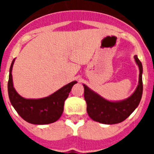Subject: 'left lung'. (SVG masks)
<instances>
[{"label":"left lung","instance_id":"1","mask_svg":"<svg viewBox=\"0 0 154 154\" xmlns=\"http://www.w3.org/2000/svg\"><path fill=\"white\" fill-rule=\"evenodd\" d=\"M134 58L140 69L139 84L135 92L127 99L119 102L108 101L83 85L87 112L94 121L103 124H116L129 117L138 106L143 94V66L137 55H135Z\"/></svg>","mask_w":154,"mask_h":154}]
</instances>
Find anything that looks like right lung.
I'll use <instances>...</instances> for the list:
<instances>
[{"instance_id": "obj_1", "label": "right lung", "mask_w": 154, "mask_h": 154, "mask_svg": "<svg viewBox=\"0 0 154 154\" xmlns=\"http://www.w3.org/2000/svg\"><path fill=\"white\" fill-rule=\"evenodd\" d=\"M12 61L9 71L8 83V96L11 105L23 119L36 125L52 123L61 117L64 109V103L71 89L77 82H72L47 97L42 99H24L16 92L12 80Z\"/></svg>"}]
</instances>
